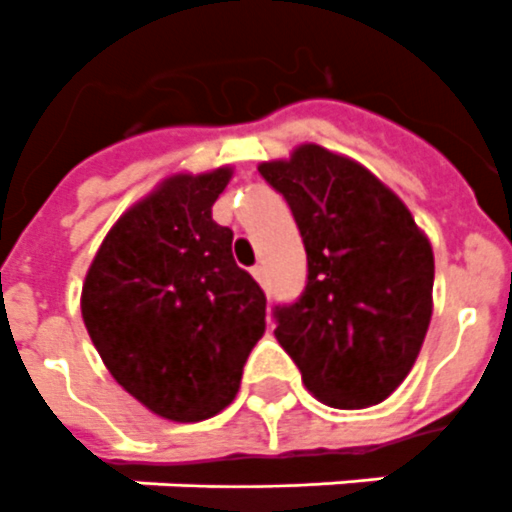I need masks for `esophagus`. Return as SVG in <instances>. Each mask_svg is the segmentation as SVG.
<instances>
[{"label": "esophagus", "mask_w": 512, "mask_h": 512, "mask_svg": "<svg viewBox=\"0 0 512 512\" xmlns=\"http://www.w3.org/2000/svg\"><path fill=\"white\" fill-rule=\"evenodd\" d=\"M252 276H255V279L260 281L263 287H265V284H268V276H265V268H263V265H255V268H252Z\"/></svg>", "instance_id": "obj_1"}]
</instances>
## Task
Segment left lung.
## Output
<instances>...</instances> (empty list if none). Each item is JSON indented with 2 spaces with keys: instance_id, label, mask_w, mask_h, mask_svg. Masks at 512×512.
<instances>
[{
  "instance_id": "8db88e82",
  "label": "left lung",
  "mask_w": 512,
  "mask_h": 512,
  "mask_svg": "<svg viewBox=\"0 0 512 512\" xmlns=\"http://www.w3.org/2000/svg\"><path fill=\"white\" fill-rule=\"evenodd\" d=\"M287 199L308 255L295 303L273 305L276 340L305 388L337 409L380 404L404 382L433 313V249L412 212L361 164L321 146L260 164Z\"/></svg>"
}]
</instances>
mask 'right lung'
<instances>
[{"label":"right lung","instance_id":"obj_1","mask_svg":"<svg viewBox=\"0 0 512 512\" xmlns=\"http://www.w3.org/2000/svg\"><path fill=\"white\" fill-rule=\"evenodd\" d=\"M231 170L177 175L119 217L82 289L84 327L127 393L199 422L231 404L265 332V292L212 220Z\"/></svg>","mask_w":512,"mask_h":512}]
</instances>
